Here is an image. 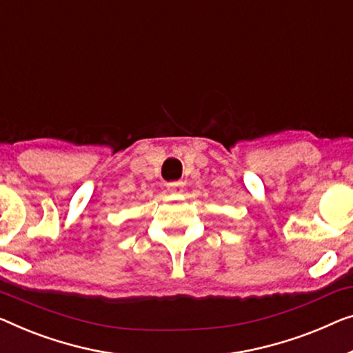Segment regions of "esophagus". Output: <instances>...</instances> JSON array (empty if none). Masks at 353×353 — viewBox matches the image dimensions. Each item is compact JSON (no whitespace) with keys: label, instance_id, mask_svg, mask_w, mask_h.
Listing matches in <instances>:
<instances>
[{"label":"esophagus","instance_id":"34e87169","mask_svg":"<svg viewBox=\"0 0 353 353\" xmlns=\"http://www.w3.org/2000/svg\"><path fill=\"white\" fill-rule=\"evenodd\" d=\"M168 192L171 194H181L183 192V182H171L168 183Z\"/></svg>","mask_w":353,"mask_h":353}]
</instances>
